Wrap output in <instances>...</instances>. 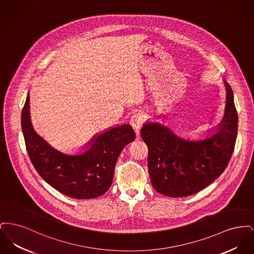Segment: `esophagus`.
I'll use <instances>...</instances> for the list:
<instances>
[{"label": "esophagus", "mask_w": 254, "mask_h": 254, "mask_svg": "<svg viewBox=\"0 0 254 254\" xmlns=\"http://www.w3.org/2000/svg\"><path fill=\"white\" fill-rule=\"evenodd\" d=\"M143 123H144V119L141 114H134L130 119V124L137 135L140 132V128L142 127Z\"/></svg>", "instance_id": "obj_1"}]
</instances>
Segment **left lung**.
Returning <instances> with one entry per match:
<instances>
[{
    "instance_id": "8db88e82",
    "label": "left lung",
    "mask_w": 254,
    "mask_h": 254,
    "mask_svg": "<svg viewBox=\"0 0 254 254\" xmlns=\"http://www.w3.org/2000/svg\"><path fill=\"white\" fill-rule=\"evenodd\" d=\"M222 121L199 140L184 139L160 122H145L141 136L148 147L150 181L159 193L186 197L197 193L226 169L234 150L238 114L230 85Z\"/></svg>"
}]
</instances>
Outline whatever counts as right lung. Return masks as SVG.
<instances>
[{
  "label": "right lung",
  "instance_id": "add662e5",
  "mask_svg": "<svg viewBox=\"0 0 254 254\" xmlns=\"http://www.w3.org/2000/svg\"><path fill=\"white\" fill-rule=\"evenodd\" d=\"M22 129L28 156L39 175L63 194L74 199H92L109 190L122 150L135 140L129 124L99 133L76 154L54 148L33 128L29 92L22 110Z\"/></svg>",
  "mask_w": 254,
  "mask_h": 254
}]
</instances>
